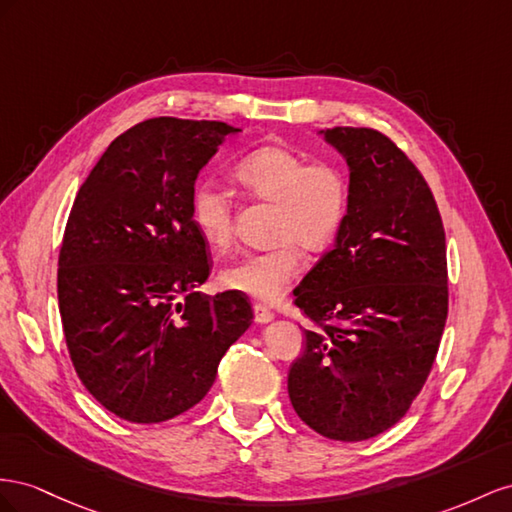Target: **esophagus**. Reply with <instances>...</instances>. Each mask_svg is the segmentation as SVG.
<instances>
[{
    "instance_id": "obj_1",
    "label": "esophagus",
    "mask_w": 512,
    "mask_h": 512,
    "mask_svg": "<svg viewBox=\"0 0 512 512\" xmlns=\"http://www.w3.org/2000/svg\"><path fill=\"white\" fill-rule=\"evenodd\" d=\"M253 311H255V321H257V324H268V321L274 319V313L268 309L266 304H255Z\"/></svg>"
}]
</instances>
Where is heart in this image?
<instances>
[{"label": "heart", "instance_id": "heart-1", "mask_svg": "<svg viewBox=\"0 0 512 512\" xmlns=\"http://www.w3.org/2000/svg\"><path fill=\"white\" fill-rule=\"evenodd\" d=\"M236 180L248 193L276 206L268 251L246 253L221 272L227 289L272 302L285 294L304 266L302 246L324 251L341 233L352 201L343 167L330 160L309 163L285 145H264L236 165ZM188 214L203 242L227 248L233 240V203L221 186L199 182L188 201Z\"/></svg>", "mask_w": 512, "mask_h": 512}]
</instances>
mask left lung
Masks as SVG:
<instances>
[{
    "mask_svg": "<svg viewBox=\"0 0 512 512\" xmlns=\"http://www.w3.org/2000/svg\"><path fill=\"white\" fill-rule=\"evenodd\" d=\"M321 135L349 167L347 221L294 289L321 328L287 375L296 414L319 435L362 442L407 414L425 386L448 315L446 236L416 165L373 128Z\"/></svg>",
    "mask_w": 512,
    "mask_h": 512,
    "instance_id": "8db88e82",
    "label": "left lung"
}]
</instances>
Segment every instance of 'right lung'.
<instances>
[{"instance_id": "right-lung-1", "label": "right lung", "mask_w": 512, "mask_h": 512, "mask_svg": "<svg viewBox=\"0 0 512 512\" xmlns=\"http://www.w3.org/2000/svg\"><path fill=\"white\" fill-rule=\"evenodd\" d=\"M238 130L145 120L111 141L72 203L57 270L68 354L92 397L128 422L191 410L253 321L240 291H193L210 259L188 201L199 171Z\"/></svg>"}]
</instances>
